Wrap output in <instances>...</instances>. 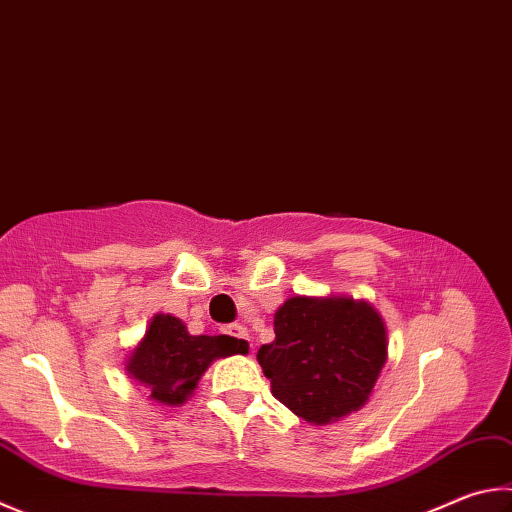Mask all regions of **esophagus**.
Listing matches in <instances>:
<instances>
[{"label":"esophagus","instance_id":"obj_1","mask_svg":"<svg viewBox=\"0 0 512 512\" xmlns=\"http://www.w3.org/2000/svg\"><path fill=\"white\" fill-rule=\"evenodd\" d=\"M226 333V336H232V338H237L239 342H244V345H248L250 347V351H253V345H250V336H248V331L241 327V324H228V327H224L221 329Z\"/></svg>","mask_w":512,"mask_h":512}]
</instances>
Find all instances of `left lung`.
I'll use <instances>...</instances> for the list:
<instances>
[{
    "mask_svg": "<svg viewBox=\"0 0 512 512\" xmlns=\"http://www.w3.org/2000/svg\"><path fill=\"white\" fill-rule=\"evenodd\" d=\"M275 340L257 360L271 392L313 425L360 410L387 360L380 313L353 297H291L275 311Z\"/></svg>",
    "mask_w": 512,
    "mask_h": 512,
    "instance_id": "8db88e82",
    "label": "left lung"
}]
</instances>
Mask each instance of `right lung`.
<instances>
[{
  "label": "right lung",
  "mask_w": 512,
  "mask_h": 512,
  "mask_svg": "<svg viewBox=\"0 0 512 512\" xmlns=\"http://www.w3.org/2000/svg\"><path fill=\"white\" fill-rule=\"evenodd\" d=\"M232 353H248V345L230 336H190L179 318L156 313L125 369L147 387L150 401L176 407L192 396L212 360Z\"/></svg>",
  "instance_id": "1"
}]
</instances>
